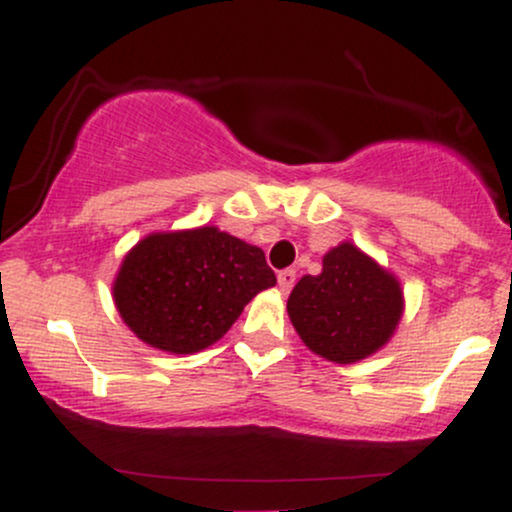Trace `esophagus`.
Returning <instances> with one entry per match:
<instances>
[{
  "mask_svg": "<svg viewBox=\"0 0 512 512\" xmlns=\"http://www.w3.org/2000/svg\"><path fill=\"white\" fill-rule=\"evenodd\" d=\"M296 284V269H281L279 272V289L284 293H289Z\"/></svg>",
  "mask_w": 512,
  "mask_h": 512,
  "instance_id": "1",
  "label": "esophagus"
}]
</instances>
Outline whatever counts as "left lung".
Returning <instances> with one entry per match:
<instances>
[{"label":"left lung","instance_id":"1","mask_svg":"<svg viewBox=\"0 0 512 512\" xmlns=\"http://www.w3.org/2000/svg\"><path fill=\"white\" fill-rule=\"evenodd\" d=\"M289 317L310 351L354 363L378 351L402 317V289L351 243L330 250L322 274L303 276L291 291Z\"/></svg>","mask_w":512,"mask_h":512}]
</instances>
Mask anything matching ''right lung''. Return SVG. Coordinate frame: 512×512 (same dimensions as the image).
Listing matches in <instances>:
<instances>
[{"label":"right lung","mask_w":512,"mask_h":512,"mask_svg":"<svg viewBox=\"0 0 512 512\" xmlns=\"http://www.w3.org/2000/svg\"><path fill=\"white\" fill-rule=\"evenodd\" d=\"M274 284L260 248L204 226L144 238L122 262L113 291L122 320L142 342L195 354Z\"/></svg>","instance_id":"right-lung-1"}]
</instances>
